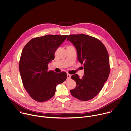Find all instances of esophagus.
Segmentation results:
<instances>
[{"label": "esophagus", "instance_id": "1", "mask_svg": "<svg viewBox=\"0 0 131 131\" xmlns=\"http://www.w3.org/2000/svg\"><path fill=\"white\" fill-rule=\"evenodd\" d=\"M67 79H69L70 78L71 75H70V74H69V73H67Z\"/></svg>", "mask_w": 131, "mask_h": 131}]
</instances>
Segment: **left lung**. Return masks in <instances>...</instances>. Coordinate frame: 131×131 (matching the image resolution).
Listing matches in <instances>:
<instances>
[{"instance_id":"left-lung-1","label":"left lung","mask_w":131,"mask_h":131,"mask_svg":"<svg viewBox=\"0 0 131 131\" xmlns=\"http://www.w3.org/2000/svg\"><path fill=\"white\" fill-rule=\"evenodd\" d=\"M69 40L76 48L78 60L84 66V74L80 78L71 76L76 86L70 90L71 95L82 101L95 97L107 81L110 72L109 58L106 48L99 39L86 35H70Z\"/></svg>"}]
</instances>
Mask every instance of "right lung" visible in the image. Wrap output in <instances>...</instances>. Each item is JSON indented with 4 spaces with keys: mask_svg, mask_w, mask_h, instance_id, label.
I'll use <instances>...</instances> for the list:
<instances>
[{
    "mask_svg": "<svg viewBox=\"0 0 131 131\" xmlns=\"http://www.w3.org/2000/svg\"><path fill=\"white\" fill-rule=\"evenodd\" d=\"M67 35H47L30 40L23 48L19 70L24 88L34 100L43 102L51 99L56 86L64 82L67 73L48 70V64Z\"/></svg>",
    "mask_w": 131,
    "mask_h": 131,
    "instance_id": "obj_1",
    "label": "right lung"
}]
</instances>
